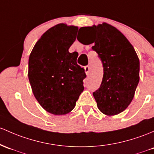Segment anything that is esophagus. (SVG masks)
<instances>
[{
	"instance_id": "obj_1",
	"label": "esophagus",
	"mask_w": 154,
	"mask_h": 154,
	"mask_svg": "<svg viewBox=\"0 0 154 154\" xmlns=\"http://www.w3.org/2000/svg\"><path fill=\"white\" fill-rule=\"evenodd\" d=\"M85 74H87V75H88L89 74V71H90V67L88 66H85Z\"/></svg>"
}]
</instances>
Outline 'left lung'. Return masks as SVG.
Segmentation results:
<instances>
[{"mask_svg": "<svg viewBox=\"0 0 154 154\" xmlns=\"http://www.w3.org/2000/svg\"><path fill=\"white\" fill-rule=\"evenodd\" d=\"M94 36L88 43L101 58L104 68L100 88L94 92L98 109L103 114L113 116L124 111L134 96L140 81V60L134 47L126 37L116 27L102 24L82 27L80 30Z\"/></svg>", "mask_w": 154, "mask_h": 154, "instance_id": "1", "label": "left lung"}]
</instances>
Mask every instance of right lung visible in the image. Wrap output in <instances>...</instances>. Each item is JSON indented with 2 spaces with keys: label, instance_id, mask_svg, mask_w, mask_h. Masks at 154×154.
<instances>
[{
  "label": "right lung",
  "instance_id": "1",
  "mask_svg": "<svg viewBox=\"0 0 154 154\" xmlns=\"http://www.w3.org/2000/svg\"><path fill=\"white\" fill-rule=\"evenodd\" d=\"M78 27L55 25L36 42L28 60V79L32 91L47 112L66 115L75 107L84 90L85 69L77 65V53L69 52Z\"/></svg>",
  "mask_w": 154,
  "mask_h": 154
}]
</instances>
